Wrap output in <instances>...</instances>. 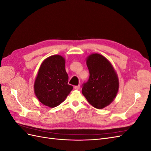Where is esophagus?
Masks as SVG:
<instances>
[{"label": "esophagus", "instance_id": "obj_1", "mask_svg": "<svg viewBox=\"0 0 151 151\" xmlns=\"http://www.w3.org/2000/svg\"><path fill=\"white\" fill-rule=\"evenodd\" d=\"M74 89H76V90L79 89H80V86L79 85V86H74Z\"/></svg>", "mask_w": 151, "mask_h": 151}]
</instances>
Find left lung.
Returning a JSON list of instances; mask_svg holds the SVG:
<instances>
[{"mask_svg": "<svg viewBox=\"0 0 151 151\" xmlns=\"http://www.w3.org/2000/svg\"><path fill=\"white\" fill-rule=\"evenodd\" d=\"M86 63L89 78L83 84L82 93L93 107L102 109L116 97L119 87L117 75L111 63L99 54L91 55Z\"/></svg>", "mask_w": 151, "mask_h": 151, "instance_id": "left-lung-1", "label": "left lung"}]
</instances>
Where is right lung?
Listing matches in <instances>:
<instances>
[{
	"instance_id": "1",
	"label": "right lung",
	"mask_w": 151,
	"mask_h": 151,
	"mask_svg": "<svg viewBox=\"0 0 151 151\" xmlns=\"http://www.w3.org/2000/svg\"><path fill=\"white\" fill-rule=\"evenodd\" d=\"M65 59L60 55L47 58L40 66L34 85L35 93L45 106L54 108L62 103L73 89L68 84Z\"/></svg>"
}]
</instances>
